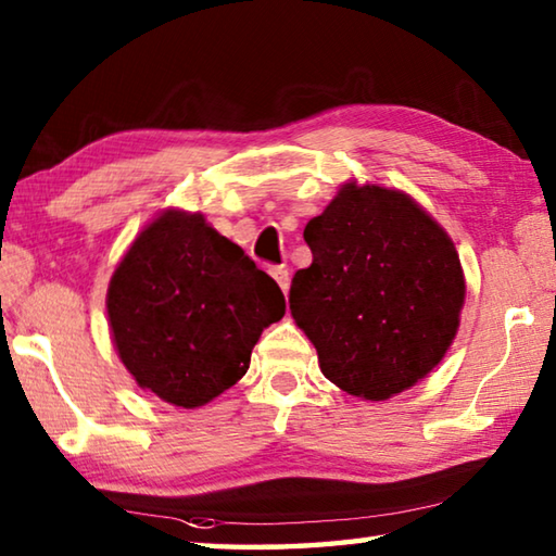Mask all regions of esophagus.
<instances>
[{"instance_id":"esophagus-1","label":"esophagus","mask_w":556,"mask_h":556,"mask_svg":"<svg viewBox=\"0 0 556 556\" xmlns=\"http://www.w3.org/2000/svg\"><path fill=\"white\" fill-rule=\"evenodd\" d=\"M269 275L275 277V281L279 285V289L285 291V294H287V291H289V269H287V267H271V269H269Z\"/></svg>"}]
</instances>
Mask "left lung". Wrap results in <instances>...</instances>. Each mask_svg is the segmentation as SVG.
<instances>
[{"mask_svg":"<svg viewBox=\"0 0 556 556\" xmlns=\"http://www.w3.org/2000/svg\"><path fill=\"white\" fill-rule=\"evenodd\" d=\"M304 240L314 260L291 279L289 308L326 378L388 400L434 370L466 294L448 235L409 195L348 184Z\"/></svg>","mask_w":556,"mask_h":556,"instance_id":"8db88e82","label":"left lung"}]
</instances>
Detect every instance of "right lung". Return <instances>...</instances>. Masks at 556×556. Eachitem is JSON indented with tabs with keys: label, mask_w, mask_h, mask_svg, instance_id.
Wrapping results in <instances>:
<instances>
[{
	"label": "right lung",
	"mask_w": 556,
	"mask_h": 556,
	"mask_svg": "<svg viewBox=\"0 0 556 556\" xmlns=\"http://www.w3.org/2000/svg\"><path fill=\"white\" fill-rule=\"evenodd\" d=\"M275 279L203 215L168 211L139 232L108 289L117 353L139 388L201 407L250 368L262 328L285 316Z\"/></svg>",
	"instance_id": "1"
}]
</instances>
